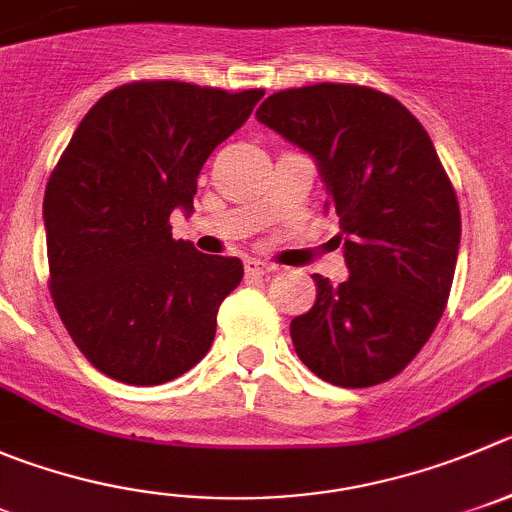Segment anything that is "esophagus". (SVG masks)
I'll return each mask as SVG.
<instances>
[{
    "label": "esophagus",
    "instance_id": "esophagus-1",
    "mask_svg": "<svg viewBox=\"0 0 512 512\" xmlns=\"http://www.w3.org/2000/svg\"><path fill=\"white\" fill-rule=\"evenodd\" d=\"M245 272L250 275V278H262V275H270L272 265H267V262H262V260H247Z\"/></svg>",
    "mask_w": 512,
    "mask_h": 512
}]
</instances>
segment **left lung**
Here are the masks:
<instances>
[{"label":"left lung","mask_w":512,"mask_h":512,"mask_svg":"<svg viewBox=\"0 0 512 512\" xmlns=\"http://www.w3.org/2000/svg\"><path fill=\"white\" fill-rule=\"evenodd\" d=\"M255 116L313 156L341 224L348 280L313 275V308L290 323L300 361L343 389L394 379L437 328L460 250V204L432 138L364 85L280 90Z\"/></svg>","instance_id":"left-lung-1"}]
</instances>
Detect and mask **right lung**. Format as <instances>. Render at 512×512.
<instances>
[{
    "instance_id": "add662e5",
    "label": "right lung",
    "mask_w": 512,
    "mask_h": 512,
    "mask_svg": "<svg viewBox=\"0 0 512 512\" xmlns=\"http://www.w3.org/2000/svg\"><path fill=\"white\" fill-rule=\"evenodd\" d=\"M262 95L141 80L105 93L75 128L42 204L50 293L105 376L156 386L207 356L245 270L174 240L169 217L194 212L204 161Z\"/></svg>"
}]
</instances>
